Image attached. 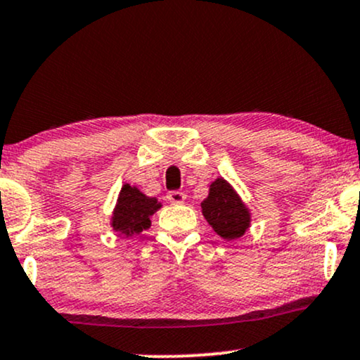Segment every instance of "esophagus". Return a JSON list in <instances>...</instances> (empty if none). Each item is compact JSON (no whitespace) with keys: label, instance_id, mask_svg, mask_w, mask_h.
Returning <instances> with one entry per match:
<instances>
[{"label":"esophagus","instance_id":"obj_1","mask_svg":"<svg viewBox=\"0 0 360 360\" xmlns=\"http://www.w3.org/2000/svg\"><path fill=\"white\" fill-rule=\"evenodd\" d=\"M167 201L171 204H183L186 201V194L181 193V191H172V193L167 194Z\"/></svg>","mask_w":360,"mask_h":360}]
</instances>
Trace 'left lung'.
Returning a JSON list of instances; mask_svg holds the SVG:
<instances>
[{
  "mask_svg": "<svg viewBox=\"0 0 360 360\" xmlns=\"http://www.w3.org/2000/svg\"><path fill=\"white\" fill-rule=\"evenodd\" d=\"M201 209L214 233L226 240L243 238L251 227V211L224 177L212 181Z\"/></svg>",
  "mask_w": 360,
  "mask_h": 360,
  "instance_id": "obj_1",
  "label": "left lung"
}]
</instances>
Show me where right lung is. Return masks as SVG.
I'll return each mask as SVG.
<instances>
[{
  "label": "right lung",
  "mask_w": 360,
  "mask_h": 360,
  "mask_svg": "<svg viewBox=\"0 0 360 360\" xmlns=\"http://www.w3.org/2000/svg\"><path fill=\"white\" fill-rule=\"evenodd\" d=\"M162 204L156 198H149L136 188L124 184L117 195V201L111 216V227L120 236L143 233L151 226V216L161 209Z\"/></svg>",
  "instance_id": "add662e5"
}]
</instances>
